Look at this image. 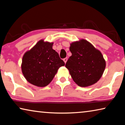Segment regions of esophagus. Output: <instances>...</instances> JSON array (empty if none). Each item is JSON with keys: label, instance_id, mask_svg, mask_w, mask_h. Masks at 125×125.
Returning a JSON list of instances; mask_svg holds the SVG:
<instances>
[{"label": "esophagus", "instance_id": "34e87169", "mask_svg": "<svg viewBox=\"0 0 125 125\" xmlns=\"http://www.w3.org/2000/svg\"><path fill=\"white\" fill-rule=\"evenodd\" d=\"M67 60H68L67 58H65L63 59V61H64V63H66L67 61Z\"/></svg>", "mask_w": 125, "mask_h": 125}]
</instances>
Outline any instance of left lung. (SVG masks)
I'll list each match as a JSON object with an SVG mask.
<instances>
[{"instance_id":"obj_1","label":"left lung","mask_w":125,"mask_h":125,"mask_svg":"<svg viewBox=\"0 0 125 125\" xmlns=\"http://www.w3.org/2000/svg\"><path fill=\"white\" fill-rule=\"evenodd\" d=\"M69 50L72 56L68 60L65 67L74 82L82 87L96 83L106 67L105 61L100 51L84 39L72 42Z\"/></svg>"}]
</instances>
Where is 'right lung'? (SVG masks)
Segmentation results:
<instances>
[{
	"label": "right lung",
	"instance_id": "1",
	"mask_svg": "<svg viewBox=\"0 0 125 125\" xmlns=\"http://www.w3.org/2000/svg\"><path fill=\"white\" fill-rule=\"evenodd\" d=\"M53 42L40 41L22 57L23 75L30 83L37 86H47L65 63L52 49Z\"/></svg>",
	"mask_w": 125,
	"mask_h": 125
}]
</instances>
